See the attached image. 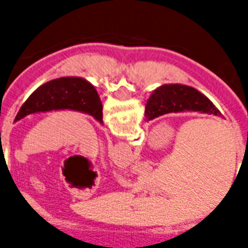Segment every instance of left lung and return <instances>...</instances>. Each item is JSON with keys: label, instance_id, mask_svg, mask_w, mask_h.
I'll return each instance as SVG.
<instances>
[{"label": "left lung", "instance_id": "8db88e82", "mask_svg": "<svg viewBox=\"0 0 248 248\" xmlns=\"http://www.w3.org/2000/svg\"><path fill=\"white\" fill-rule=\"evenodd\" d=\"M72 109L89 113L103 122V105L96 90L86 79L63 77L52 79L34 91L21 105L15 122L31 113Z\"/></svg>", "mask_w": 248, "mask_h": 248}]
</instances>
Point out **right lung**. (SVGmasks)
I'll return each instance as SVG.
<instances>
[{"instance_id":"right-lung-1","label":"right lung","mask_w":248,"mask_h":248,"mask_svg":"<svg viewBox=\"0 0 248 248\" xmlns=\"http://www.w3.org/2000/svg\"><path fill=\"white\" fill-rule=\"evenodd\" d=\"M194 110L220 116L221 113L207 97L193 87L184 85H165L152 93L145 107L148 121L171 112Z\"/></svg>"}]
</instances>
